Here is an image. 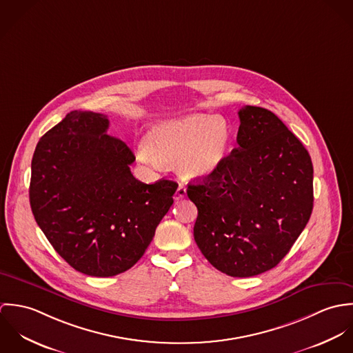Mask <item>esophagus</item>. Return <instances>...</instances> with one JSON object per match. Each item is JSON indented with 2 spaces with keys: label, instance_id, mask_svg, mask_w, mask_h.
Wrapping results in <instances>:
<instances>
[{
  "label": "esophagus",
  "instance_id": "obj_1",
  "mask_svg": "<svg viewBox=\"0 0 353 353\" xmlns=\"http://www.w3.org/2000/svg\"><path fill=\"white\" fill-rule=\"evenodd\" d=\"M185 197H186V188H185L183 185H179L178 189H176V192H175L174 199H175V200H182V199H185Z\"/></svg>",
  "mask_w": 353,
  "mask_h": 353
}]
</instances>
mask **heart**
<instances>
[{
    "instance_id": "heart-1",
    "label": "heart",
    "mask_w": 353,
    "mask_h": 353,
    "mask_svg": "<svg viewBox=\"0 0 353 353\" xmlns=\"http://www.w3.org/2000/svg\"><path fill=\"white\" fill-rule=\"evenodd\" d=\"M230 137L225 119L208 114H189L152 125L139 159L151 165L159 161L175 163L182 178L205 179L224 163Z\"/></svg>"
}]
</instances>
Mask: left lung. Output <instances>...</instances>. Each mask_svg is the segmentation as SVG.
Wrapping results in <instances>:
<instances>
[{
    "label": "left lung",
    "instance_id": "1",
    "mask_svg": "<svg viewBox=\"0 0 353 353\" xmlns=\"http://www.w3.org/2000/svg\"><path fill=\"white\" fill-rule=\"evenodd\" d=\"M238 148L188 196L199 216L194 241L203 256L232 277L274 268L312 212V163L298 137L272 111L239 110Z\"/></svg>",
    "mask_w": 353,
    "mask_h": 353
}]
</instances>
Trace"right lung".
<instances>
[{
    "instance_id": "right-lung-1",
    "label": "right lung",
    "mask_w": 353,
    "mask_h": 353,
    "mask_svg": "<svg viewBox=\"0 0 353 353\" xmlns=\"http://www.w3.org/2000/svg\"><path fill=\"white\" fill-rule=\"evenodd\" d=\"M108 118L70 111L39 140L31 163L30 203L54 250L73 269L110 277L147 250L178 183L136 179L129 147L108 134Z\"/></svg>"
}]
</instances>
